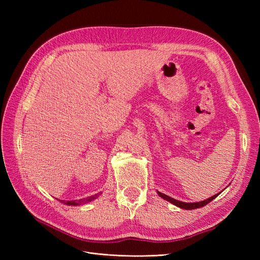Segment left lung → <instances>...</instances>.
I'll return each instance as SVG.
<instances>
[{
    "label": "left lung",
    "instance_id": "8db88e82",
    "mask_svg": "<svg viewBox=\"0 0 260 260\" xmlns=\"http://www.w3.org/2000/svg\"><path fill=\"white\" fill-rule=\"evenodd\" d=\"M157 193H158V195L160 196L161 199L170 202L171 204H174V205H176V206H178V207H180V208L187 209V210L204 207L205 205H207L208 203H210L212 200H215V199L217 198V196H218V194H216V195L211 196V198H209V199H207V200H205V201L198 202V203H184V202H180V201H177V200H175V199H172V198H170V196H168V195H166V194H164V193H160V192H157Z\"/></svg>",
    "mask_w": 260,
    "mask_h": 260
}]
</instances>
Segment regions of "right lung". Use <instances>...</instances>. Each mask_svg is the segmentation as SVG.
Returning a JSON list of instances; mask_svg holds the SVG:
<instances>
[{"instance_id": "add662e5", "label": "right lung", "mask_w": 260, "mask_h": 260, "mask_svg": "<svg viewBox=\"0 0 260 260\" xmlns=\"http://www.w3.org/2000/svg\"><path fill=\"white\" fill-rule=\"evenodd\" d=\"M98 195L99 194H95V195H92V196H89V198H86V199H83V200H79V201H67V202H64V201H61V202H64L66 205H72V206H77V205H81V204H85V203H89V202H91V201H93V200H95L96 198H98Z\"/></svg>"}]
</instances>
